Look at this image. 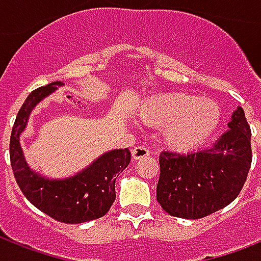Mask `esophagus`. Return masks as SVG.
I'll return each instance as SVG.
<instances>
[{"label": "esophagus", "instance_id": "esophagus-1", "mask_svg": "<svg viewBox=\"0 0 261 261\" xmlns=\"http://www.w3.org/2000/svg\"><path fill=\"white\" fill-rule=\"evenodd\" d=\"M131 154H133V159L134 160H139L143 159V157H147V155H150V150H149L146 146H137L133 149Z\"/></svg>", "mask_w": 261, "mask_h": 261}]
</instances>
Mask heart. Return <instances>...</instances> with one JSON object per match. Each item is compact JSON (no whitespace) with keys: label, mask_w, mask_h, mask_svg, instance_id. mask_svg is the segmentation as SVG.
Returning a JSON list of instances; mask_svg holds the SVG:
<instances>
[{"label":"heart","mask_w":261,"mask_h":261,"mask_svg":"<svg viewBox=\"0 0 261 261\" xmlns=\"http://www.w3.org/2000/svg\"><path fill=\"white\" fill-rule=\"evenodd\" d=\"M141 116L149 124L164 127V139L169 146L190 150L214 133L221 112L211 98L171 92L147 98L141 108Z\"/></svg>","instance_id":"1"}]
</instances>
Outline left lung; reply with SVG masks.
<instances>
[{
	"instance_id": "left-lung-1",
	"label": "left lung",
	"mask_w": 261,
	"mask_h": 261,
	"mask_svg": "<svg viewBox=\"0 0 261 261\" xmlns=\"http://www.w3.org/2000/svg\"><path fill=\"white\" fill-rule=\"evenodd\" d=\"M229 127L208 149L161 151L157 200L168 214L204 218L239 196L252 164L251 127L241 107Z\"/></svg>"
}]
</instances>
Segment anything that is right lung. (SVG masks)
Returning a JSON list of instances; mask_svg holds the SVG:
<instances>
[{
    "label": "right lung",
    "mask_w": 261,
    "mask_h": 261,
    "mask_svg": "<svg viewBox=\"0 0 261 261\" xmlns=\"http://www.w3.org/2000/svg\"><path fill=\"white\" fill-rule=\"evenodd\" d=\"M61 81L32 90L18 110L9 142L10 165L20 190L36 208L63 223H83L101 218L112 206L115 180L130 164L128 149L108 151L89 168L66 180H48L31 171L22 157L20 134L25 128L31 111L47 94L54 92Z\"/></svg>",
    "instance_id": "right-lung-1"
}]
</instances>
